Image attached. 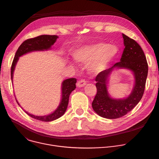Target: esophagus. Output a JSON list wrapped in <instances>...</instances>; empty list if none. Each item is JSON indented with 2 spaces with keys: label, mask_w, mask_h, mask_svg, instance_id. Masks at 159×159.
<instances>
[{
  "label": "esophagus",
  "mask_w": 159,
  "mask_h": 159,
  "mask_svg": "<svg viewBox=\"0 0 159 159\" xmlns=\"http://www.w3.org/2000/svg\"><path fill=\"white\" fill-rule=\"evenodd\" d=\"M86 81L84 80V79H81L80 80H79L77 83V86L78 87H84V85H86Z\"/></svg>",
  "instance_id": "1"
}]
</instances>
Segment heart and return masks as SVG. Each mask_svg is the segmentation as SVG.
<instances>
[{"label":"heart","mask_w":159,"mask_h":159,"mask_svg":"<svg viewBox=\"0 0 159 159\" xmlns=\"http://www.w3.org/2000/svg\"><path fill=\"white\" fill-rule=\"evenodd\" d=\"M118 53V49L113 44L97 43L82 46L74 53V59L79 63H88L89 71L98 74L104 69L113 60Z\"/></svg>","instance_id":"heart-1"}]
</instances>
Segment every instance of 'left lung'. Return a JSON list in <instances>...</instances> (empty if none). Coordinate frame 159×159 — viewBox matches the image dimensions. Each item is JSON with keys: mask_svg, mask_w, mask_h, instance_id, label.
<instances>
[{"mask_svg": "<svg viewBox=\"0 0 159 159\" xmlns=\"http://www.w3.org/2000/svg\"><path fill=\"white\" fill-rule=\"evenodd\" d=\"M125 49L120 61L101 72L96 77L97 94L92 103L98 115L107 119L121 118L140 102L144 93L148 75V63L141 47L134 39L123 34ZM115 67L131 70L134 75L135 85L131 94L125 99H113L107 91L108 78Z\"/></svg>", "mask_w": 159, "mask_h": 159, "instance_id": "8db88e82", "label": "left lung"}]
</instances>
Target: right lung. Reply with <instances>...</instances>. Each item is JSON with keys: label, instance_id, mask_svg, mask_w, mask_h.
<instances>
[{"label": "right lung", "instance_id": "right-lung-1", "mask_svg": "<svg viewBox=\"0 0 159 159\" xmlns=\"http://www.w3.org/2000/svg\"><path fill=\"white\" fill-rule=\"evenodd\" d=\"M58 38V37L56 35H41L33 38L28 39L22 43L18 48L12 63L11 71V80H12L13 73L19 57L34 51H44L50 50ZM76 82L77 79L75 78H70L63 80L61 84L62 94L61 102L57 109L51 114L46 116H38L30 114L28 112L25 111L26 113L33 118L42 121H52L59 118L64 115L66 110L68 104H69V96L71 93L76 88ZM16 101L19 106H20L17 100Z\"/></svg>", "mask_w": 159, "mask_h": 159}]
</instances>
